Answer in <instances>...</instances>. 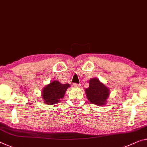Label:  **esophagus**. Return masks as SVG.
I'll return each mask as SVG.
<instances>
[{
	"mask_svg": "<svg viewBox=\"0 0 147 147\" xmlns=\"http://www.w3.org/2000/svg\"><path fill=\"white\" fill-rule=\"evenodd\" d=\"M73 86H75V87H77V86H80V84H76V83H74V84H73Z\"/></svg>",
	"mask_w": 147,
	"mask_h": 147,
	"instance_id": "1",
	"label": "esophagus"
}]
</instances>
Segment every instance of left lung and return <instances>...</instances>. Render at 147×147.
Wrapping results in <instances>:
<instances>
[{
	"label": "left lung",
	"mask_w": 147,
	"mask_h": 147,
	"mask_svg": "<svg viewBox=\"0 0 147 147\" xmlns=\"http://www.w3.org/2000/svg\"><path fill=\"white\" fill-rule=\"evenodd\" d=\"M89 85V88L85 89V93L90 103L100 107L106 105L110 95L109 88L97 78H90Z\"/></svg>",
	"instance_id": "1"
}]
</instances>
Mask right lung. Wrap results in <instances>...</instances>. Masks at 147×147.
<instances>
[{"instance_id": "1", "label": "right lung", "mask_w": 147, "mask_h": 147, "mask_svg": "<svg viewBox=\"0 0 147 147\" xmlns=\"http://www.w3.org/2000/svg\"><path fill=\"white\" fill-rule=\"evenodd\" d=\"M69 87V84H61L58 80H53L42 90V99L44 103L52 105L58 103L65 96V92Z\"/></svg>"}]
</instances>
